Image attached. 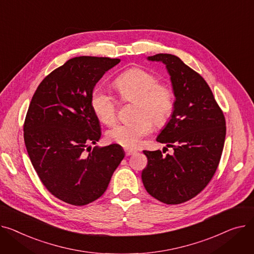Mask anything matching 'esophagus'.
Returning a JSON list of instances; mask_svg holds the SVG:
<instances>
[{"instance_id": "34e87169", "label": "esophagus", "mask_w": 254, "mask_h": 254, "mask_svg": "<svg viewBox=\"0 0 254 254\" xmlns=\"http://www.w3.org/2000/svg\"><path fill=\"white\" fill-rule=\"evenodd\" d=\"M125 154H126V156H131V155H133V154H135L136 153V151H134V150H130V148H125Z\"/></svg>"}]
</instances>
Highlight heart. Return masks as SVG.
Wrapping results in <instances>:
<instances>
[{
    "instance_id": "obj_1",
    "label": "heart",
    "mask_w": 254,
    "mask_h": 254,
    "mask_svg": "<svg viewBox=\"0 0 254 254\" xmlns=\"http://www.w3.org/2000/svg\"><path fill=\"white\" fill-rule=\"evenodd\" d=\"M117 91L125 102H135L134 120L117 124L107 132L110 142L124 147H136L140 140L150 134L153 124L165 126L175 108L173 89L151 71L132 67L117 77L114 82ZM90 104L98 120L112 125L118 117V99L102 87H95L90 96Z\"/></svg>"
}]
</instances>
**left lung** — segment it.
<instances>
[{"label":"left lung","mask_w":254,"mask_h":254,"mask_svg":"<svg viewBox=\"0 0 254 254\" xmlns=\"http://www.w3.org/2000/svg\"><path fill=\"white\" fill-rule=\"evenodd\" d=\"M148 59L165 64L171 76L175 108L157 141L167 143L174 153L143 151L147 164L141 180L155 199L168 205L182 204L196 197L212 180L225 144L226 119L210 87L181 58L160 53Z\"/></svg>","instance_id":"left-lung-1"}]
</instances>
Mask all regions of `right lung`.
Wrapping results in <instances>:
<instances>
[{
	"instance_id": "right-lung-1",
	"label": "right lung",
	"mask_w": 254,
	"mask_h": 254,
	"mask_svg": "<svg viewBox=\"0 0 254 254\" xmlns=\"http://www.w3.org/2000/svg\"><path fill=\"white\" fill-rule=\"evenodd\" d=\"M119 63L110 57L71 58L45 77L29 103L23 124L27 154L45 188L65 203L83 206L101 197L124 158L116 143L89 146L101 134L91 92Z\"/></svg>"
}]
</instances>
